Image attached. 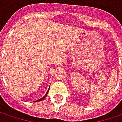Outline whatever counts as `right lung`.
<instances>
[{"instance_id":"1","label":"right lung","mask_w":122,"mask_h":122,"mask_svg":"<svg viewBox=\"0 0 122 122\" xmlns=\"http://www.w3.org/2000/svg\"><path fill=\"white\" fill-rule=\"evenodd\" d=\"M49 89L48 90V91L46 92V93L45 94V95H44V96L43 97H41V99H39V100H37V101H35V102H39V101H41V100H43L44 99H45V98H46V97L47 96V94H48V92H49Z\"/></svg>"}]
</instances>
